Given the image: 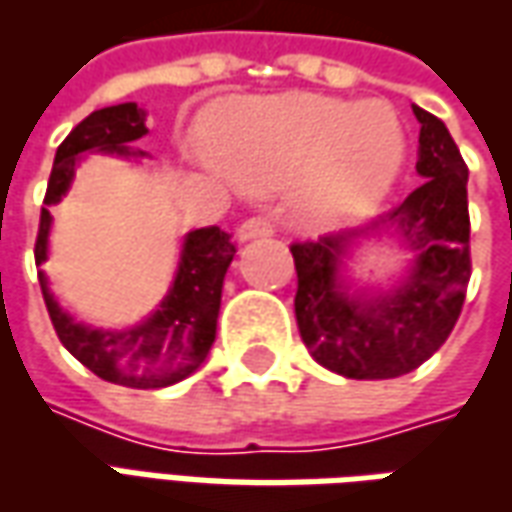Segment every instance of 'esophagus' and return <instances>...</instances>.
Instances as JSON below:
<instances>
[{
	"label": "esophagus",
	"instance_id": "obj_1",
	"mask_svg": "<svg viewBox=\"0 0 512 512\" xmlns=\"http://www.w3.org/2000/svg\"><path fill=\"white\" fill-rule=\"evenodd\" d=\"M274 233V227L266 219H260V216H252V219H246L235 227V238L244 244V241H252V238H263V235Z\"/></svg>",
	"mask_w": 512,
	"mask_h": 512
}]
</instances>
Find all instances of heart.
<instances>
[{"label":"heart","mask_w":512,"mask_h":512,"mask_svg":"<svg viewBox=\"0 0 512 512\" xmlns=\"http://www.w3.org/2000/svg\"><path fill=\"white\" fill-rule=\"evenodd\" d=\"M208 156L249 191L293 183L296 216L332 233L384 208L406 169L408 134L381 98L290 93L230 106L213 126Z\"/></svg>","instance_id":"obj_1"}]
</instances>
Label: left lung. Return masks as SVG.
<instances>
[{
    "instance_id": "8db88e82",
    "label": "left lung",
    "mask_w": 512,
    "mask_h": 512,
    "mask_svg": "<svg viewBox=\"0 0 512 512\" xmlns=\"http://www.w3.org/2000/svg\"><path fill=\"white\" fill-rule=\"evenodd\" d=\"M411 109L422 186L376 222L290 246L301 340L318 365L356 381L406 376L428 362L450 337L472 277L469 169L439 117ZM373 237H389L412 257L392 289H362L347 271L355 246Z\"/></svg>"
}]
</instances>
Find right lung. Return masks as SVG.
<instances>
[{"label":"right lung","instance_id":"add662e5","mask_svg":"<svg viewBox=\"0 0 512 512\" xmlns=\"http://www.w3.org/2000/svg\"><path fill=\"white\" fill-rule=\"evenodd\" d=\"M145 109L134 101L98 109L84 117L65 142L57 147L51 167L49 189L40 211V230L35 241V263L49 260L51 213L49 205L68 194L76 169L87 153H106L117 158H145L131 142L147 134ZM235 246L230 235L219 227L191 230L180 244L178 268L167 296L145 321L128 329H98L62 310L51 293L46 271H38L46 310L57 329L60 343L71 351L87 370L109 384L131 389H161L189 378L205 362L216 340V318L222 307L224 274L233 263Z\"/></svg>","mask_w":512,"mask_h":512}]
</instances>
